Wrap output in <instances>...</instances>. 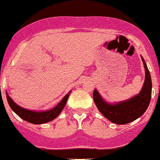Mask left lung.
Returning a JSON list of instances; mask_svg holds the SVG:
<instances>
[{"mask_svg":"<svg viewBox=\"0 0 160 160\" xmlns=\"http://www.w3.org/2000/svg\"><path fill=\"white\" fill-rule=\"evenodd\" d=\"M141 59L145 68V80L140 92L137 95L124 101L107 102L94 89L93 100L99 111L110 121L119 125H124L139 118L147 110L152 95V80L147 63L143 58Z\"/></svg>","mask_w":160,"mask_h":160,"instance_id":"8db88e82","label":"left lung"}]
</instances>
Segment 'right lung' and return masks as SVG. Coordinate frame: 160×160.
<instances>
[{
	"instance_id": "add662e5",
	"label": "right lung",
	"mask_w": 160,
	"mask_h": 160,
	"mask_svg": "<svg viewBox=\"0 0 160 160\" xmlns=\"http://www.w3.org/2000/svg\"><path fill=\"white\" fill-rule=\"evenodd\" d=\"M70 92L71 91L69 92L62 99L61 101L59 102L56 107H54L51 110L45 111H35L23 108L22 107H20L19 105H18L16 102L13 101L11 97H10V96L8 95V92H6V96L8 104L11 107V110L17 115L19 116L21 119L33 124H43L54 120L55 118H57L60 115V113L62 112L65 105H66Z\"/></svg>"
}]
</instances>
